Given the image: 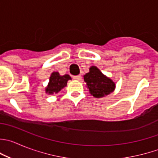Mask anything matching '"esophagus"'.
Masks as SVG:
<instances>
[{
	"label": "esophagus",
	"instance_id": "1",
	"mask_svg": "<svg viewBox=\"0 0 158 158\" xmlns=\"http://www.w3.org/2000/svg\"><path fill=\"white\" fill-rule=\"evenodd\" d=\"M73 79H76V80H81V79H82V76H81V75H79V76H73Z\"/></svg>",
	"mask_w": 158,
	"mask_h": 158
}]
</instances>
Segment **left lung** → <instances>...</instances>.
I'll return each mask as SVG.
<instances>
[{
    "label": "left lung",
    "mask_w": 158,
    "mask_h": 158,
    "mask_svg": "<svg viewBox=\"0 0 158 158\" xmlns=\"http://www.w3.org/2000/svg\"><path fill=\"white\" fill-rule=\"evenodd\" d=\"M83 78L90 94L96 98L108 96L116 88L115 82L94 65L90 67L89 72L84 75Z\"/></svg>",
    "instance_id": "left-lung-1"
}]
</instances>
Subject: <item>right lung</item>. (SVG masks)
Wrapping results in <instances>:
<instances>
[{"mask_svg":"<svg viewBox=\"0 0 158 158\" xmlns=\"http://www.w3.org/2000/svg\"><path fill=\"white\" fill-rule=\"evenodd\" d=\"M72 79L69 75L61 76L58 72H53L49 78L48 85L45 87V93L49 95L57 94L67 85L69 80Z\"/></svg>","mask_w":158,"mask_h":158,"instance_id":"obj_1","label":"right lung"}]
</instances>
